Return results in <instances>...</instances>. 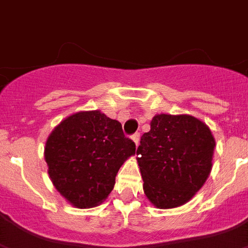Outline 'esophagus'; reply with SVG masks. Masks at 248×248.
<instances>
[{
  "label": "esophagus",
  "mask_w": 248,
  "mask_h": 248,
  "mask_svg": "<svg viewBox=\"0 0 248 248\" xmlns=\"http://www.w3.org/2000/svg\"><path fill=\"white\" fill-rule=\"evenodd\" d=\"M131 139H132V141L135 142V145L136 146H139V143H140V134H135L131 136Z\"/></svg>",
  "instance_id": "obj_1"
}]
</instances>
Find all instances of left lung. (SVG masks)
Listing matches in <instances>:
<instances>
[{"label":"left lung","instance_id":"obj_1","mask_svg":"<svg viewBox=\"0 0 248 248\" xmlns=\"http://www.w3.org/2000/svg\"><path fill=\"white\" fill-rule=\"evenodd\" d=\"M214 147L211 128L199 118L154 116L136 153L147 199L159 209L188 203L211 174Z\"/></svg>","mask_w":248,"mask_h":248}]
</instances>
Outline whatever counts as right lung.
Segmentation results:
<instances>
[{
    "instance_id": "right-lung-1",
    "label": "right lung",
    "mask_w": 248,
    "mask_h": 248,
    "mask_svg": "<svg viewBox=\"0 0 248 248\" xmlns=\"http://www.w3.org/2000/svg\"><path fill=\"white\" fill-rule=\"evenodd\" d=\"M135 151L120 122L94 109L64 118L47 136L44 157L55 189L83 209L107 198L118 170Z\"/></svg>"
}]
</instances>
